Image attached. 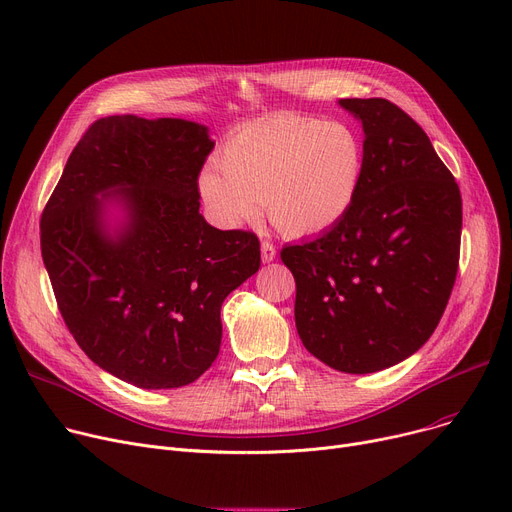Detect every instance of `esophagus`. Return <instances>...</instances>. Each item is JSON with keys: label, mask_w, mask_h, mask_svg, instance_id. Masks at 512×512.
Returning a JSON list of instances; mask_svg holds the SVG:
<instances>
[{"label": "esophagus", "mask_w": 512, "mask_h": 512, "mask_svg": "<svg viewBox=\"0 0 512 512\" xmlns=\"http://www.w3.org/2000/svg\"><path fill=\"white\" fill-rule=\"evenodd\" d=\"M276 255H278V251H276L274 242L263 240V242H261V259H263L265 263H270V261L276 259Z\"/></svg>", "instance_id": "34e87169"}]
</instances>
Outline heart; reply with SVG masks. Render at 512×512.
<instances>
[{
    "mask_svg": "<svg viewBox=\"0 0 512 512\" xmlns=\"http://www.w3.org/2000/svg\"><path fill=\"white\" fill-rule=\"evenodd\" d=\"M220 170L199 176V193L226 226L253 222L263 201L286 236H315L351 211L365 170L361 134L344 122L276 114L238 126L220 149Z\"/></svg>",
    "mask_w": 512,
    "mask_h": 512,
    "instance_id": "obj_1",
    "label": "heart"
}]
</instances>
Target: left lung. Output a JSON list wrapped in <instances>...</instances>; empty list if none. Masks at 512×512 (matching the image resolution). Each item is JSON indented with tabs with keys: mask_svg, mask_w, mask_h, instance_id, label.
<instances>
[{
	"mask_svg": "<svg viewBox=\"0 0 512 512\" xmlns=\"http://www.w3.org/2000/svg\"><path fill=\"white\" fill-rule=\"evenodd\" d=\"M361 120L365 170L344 218L280 257L307 351L344 373L411 357L440 324L459 270V184L425 130L388 99H340Z\"/></svg>",
	"mask_w": 512,
	"mask_h": 512,
	"instance_id": "left-lung-1",
	"label": "left lung"
}]
</instances>
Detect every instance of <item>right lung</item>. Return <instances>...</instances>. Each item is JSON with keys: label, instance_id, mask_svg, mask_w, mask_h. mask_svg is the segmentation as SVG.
<instances>
[{"label": "right lung", "instance_id": "add662e5", "mask_svg": "<svg viewBox=\"0 0 512 512\" xmlns=\"http://www.w3.org/2000/svg\"><path fill=\"white\" fill-rule=\"evenodd\" d=\"M213 145L205 126L180 118H101L41 213V255L70 334L132 386L180 388L205 373L224 299L261 265L255 232L218 230L199 213ZM112 200L127 209L116 237L102 226Z\"/></svg>", "mask_w": 512, "mask_h": 512}]
</instances>
